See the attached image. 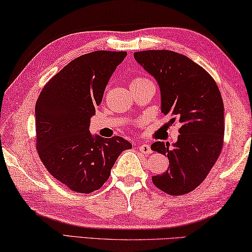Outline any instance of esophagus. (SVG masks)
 Masks as SVG:
<instances>
[{
  "instance_id": "esophagus-1",
  "label": "esophagus",
  "mask_w": 252,
  "mask_h": 252,
  "mask_svg": "<svg viewBox=\"0 0 252 252\" xmlns=\"http://www.w3.org/2000/svg\"><path fill=\"white\" fill-rule=\"evenodd\" d=\"M139 150L140 152H142L143 154H150L152 153V149H151V146L149 144H142L139 146Z\"/></svg>"
}]
</instances>
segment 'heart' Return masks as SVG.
<instances>
[{"instance_id": "b5f03b06", "label": "heart", "mask_w": 252, "mask_h": 252, "mask_svg": "<svg viewBox=\"0 0 252 252\" xmlns=\"http://www.w3.org/2000/svg\"><path fill=\"white\" fill-rule=\"evenodd\" d=\"M144 80H149L146 78H142V77H136V78H134L133 80L131 81V86L134 85V84H138V82H141V81H144Z\"/></svg>"}]
</instances>
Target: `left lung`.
<instances>
[{
    "mask_svg": "<svg viewBox=\"0 0 252 252\" xmlns=\"http://www.w3.org/2000/svg\"><path fill=\"white\" fill-rule=\"evenodd\" d=\"M135 61L158 82L162 112L182 126L177 142L158 141L151 149L170 165L153 184L172 196L194 190L212 170L223 145V102L216 81L198 63L172 50H143Z\"/></svg>",
    "mask_w": 252,
    "mask_h": 252,
    "instance_id": "obj_1",
    "label": "left lung"
}]
</instances>
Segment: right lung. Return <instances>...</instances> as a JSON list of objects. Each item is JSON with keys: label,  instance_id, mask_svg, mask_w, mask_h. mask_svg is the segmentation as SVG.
Here are the masks:
<instances>
[{"label": "right lung", "instance_id": "add662e5", "mask_svg": "<svg viewBox=\"0 0 252 252\" xmlns=\"http://www.w3.org/2000/svg\"><path fill=\"white\" fill-rule=\"evenodd\" d=\"M126 52L97 50L75 58L49 79L35 107L36 149L52 176L77 193L98 190L132 144L89 132L91 116Z\"/></svg>", "mask_w": 252, "mask_h": 252}]
</instances>
